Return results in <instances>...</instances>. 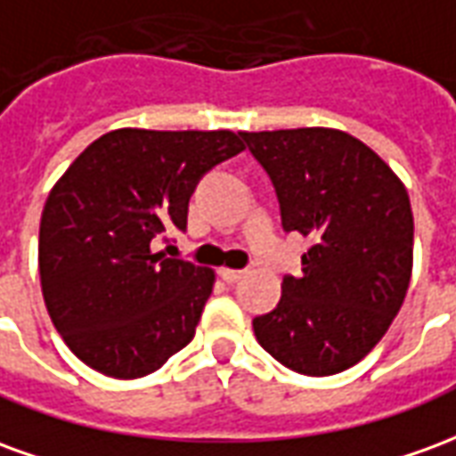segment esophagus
<instances>
[{
    "label": "esophagus",
    "instance_id": "34e87169",
    "mask_svg": "<svg viewBox=\"0 0 456 456\" xmlns=\"http://www.w3.org/2000/svg\"><path fill=\"white\" fill-rule=\"evenodd\" d=\"M219 276H222V281H227V283H237L239 278L244 276V271H237V268H222Z\"/></svg>",
    "mask_w": 456,
    "mask_h": 456
}]
</instances>
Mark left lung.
Segmentation results:
<instances>
[{"label": "left lung", "mask_w": 456, "mask_h": 456, "mask_svg": "<svg viewBox=\"0 0 456 456\" xmlns=\"http://www.w3.org/2000/svg\"><path fill=\"white\" fill-rule=\"evenodd\" d=\"M241 139L273 180L283 229L315 239L303 276L283 278L281 303L254 320V335L290 371H344L381 342L411 286L408 190L346 131H241Z\"/></svg>", "instance_id": "left-lung-1"}]
</instances>
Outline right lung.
Returning a JSON list of instances; mask_svg holds the SVG:
<instances>
[{
	"label": "right lung",
	"instance_id": "1",
	"mask_svg": "<svg viewBox=\"0 0 456 456\" xmlns=\"http://www.w3.org/2000/svg\"><path fill=\"white\" fill-rule=\"evenodd\" d=\"M241 151L229 129H114L61 175L41 215L38 273L48 315L80 362L141 379L195 337L215 271L153 241L185 229L198 180Z\"/></svg>",
	"mask_w": 456,
	"mask_h": 456
}]
</instances>
